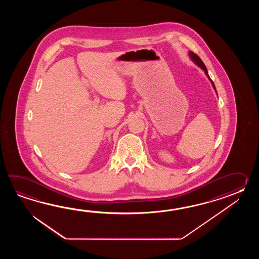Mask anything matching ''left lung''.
Wrapping results in <instances>:
<instances>
[{"label": "left lung", "instance_id": "1", "mask_svg": "<svg viewBox=\"0 0 259 259\" xmlns=\"http://www.w3.org/2000/svg\"><path fill=\"white\" fill-rule=\"evenodd\" d=\"M189 56H190V58H191V60L193 61V63L196 65V66H198L202 70H204V74L206 75V77H208V79L210 80V82L212 84V86H213V88L215 90V94H217V90H215V85H214V82L211 80V78H210L209 75H208V72H207V69H206V67L204 66V63H203V61L200 59V57H199L198 55H195L194 53L193 52H189Z\"/></svg>", "mask_w": 259, "mask_h": 259}]
</instances>
